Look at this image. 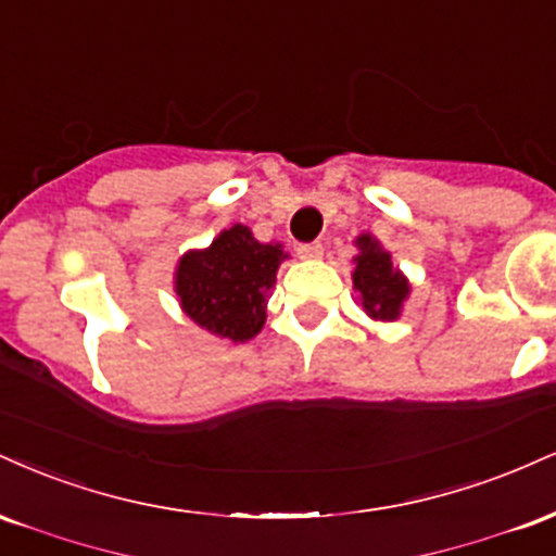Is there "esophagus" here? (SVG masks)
I'll use <instances>...</instances> for the list:
<instances>
[{
  "label": "esophagus",
  "instance_id": "obj_1",
  "mask_svg": "<svg viewBox=\"0 0 556 556\" xmlns=\"http://www.w3.org/2000/svg\"><path fill=\"white\" fill-rule=\"evenodd\" d=\"M321 253H324L321 242H303V245H298L300 258H321Z\"/></svg>",
  "mask_w": 556,
  "mask_h": 556
}]
</instances>
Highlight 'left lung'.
Returning <instances> with one entry per match:
<instances>
[{
    "label": "left lung",
    "instance_id": "left-lung-1",
    "mask_svg": "<svg viewBox=\"0 0 556 556\" xmlns=\"http://www.w3.org/2000/svg\"><path fill=\"white\" fill-rule=\"evenodd\" d=\"M355 248L358 253L353 256V290L358 292L361 308L371 321H397L405 300L410 298V282L392 264V253L371 232H361Z\"/></svg>",
    "mask_w": 556,
    "mask_h": 556
}]
</instances>
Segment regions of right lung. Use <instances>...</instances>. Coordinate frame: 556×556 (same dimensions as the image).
I'll return each mask as SVG.
<instances>
[{"instance_id":"1","label":"right lung","mask_w":556,"mask_h":556,"mask_svg":"<svg viewBox=\"0 0 556 556\" xmlns=\"http://www.w3.org/2000/svg\"><path fill=\"white\" fill-rule=\"evenodd\" d=\"M285 258L282 242H261L251 227L229 225L212 245L182 253L175 292L182 314L229 342H248L264 329L266 300Z\"/></svg>"}]
</instances>
